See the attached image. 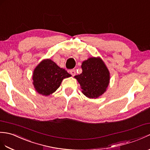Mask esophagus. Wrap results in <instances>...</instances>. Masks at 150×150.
<instances>
[{"instance_id": "esophagus-1", "label": "esophagus", "mask_w": 150, "mask_h": 150, "mask_svg": "<svg viewBox=\"0 0 150 150\" xmlns=\"http://www.w3.org/2000/svg\"><path fill=\"white\" fill-rule=\"evenodd\" d=\"M69 72H70V74L72 76H75V69H70V71H69Z\"/></svg>"}]
</instances>
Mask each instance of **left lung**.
<instances>
[{"label": "left lung", "instance_id": "8db88e82", "mask_svg": "<svg viewBox=\"0 0 150 150\" xmlns=\"http://www.w3.org/2000/svg\"><path fill=\"white\" fill-rule=\"evenodd\" d=\"M81 74L75 76L81 85L82 92L89 98H97L106 91L110 73L100 57H90L83 61Z\"/></svg>", "mask_w": 150, "mask_h": 150}]
</instances>
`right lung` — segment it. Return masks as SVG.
I'll use <instances>...</instances> for the list:
<instances>
[{
	"instance_id": "add662e5",
	"label": "right lung",
	"mask_w": 150,
	"mask_h": 150,
	"mask_svg": "<svg viewBox=\"0 0 150 150\" xmlns=\"http://www.w3.org/2000/svg\"><path fill=\"white\" fill-rule=\"evenodd\" d=\"M71 76L51 59H45L34 69L33 85L38 93L48 96L59 88L62 80Z\"/></svg>"
}]
</instances>
